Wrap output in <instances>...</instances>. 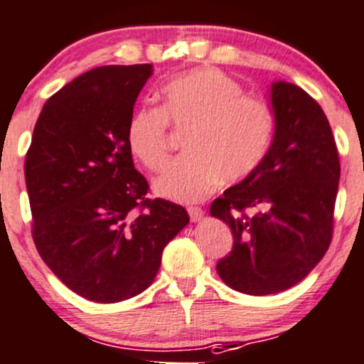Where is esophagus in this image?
Returning <instances> with one entry per match:
<instances>
[{"mask_svg":"<svg viewBox=\"0 0 364 364\" xmlns=\"http://www.w3.org/2000/svg\"><path fill=\"white\" fill-rule=\"evenodd\" d=\"M187 212H189V217H191V222H199L203 218V212L201 208H198V206H191V208H187Z\"/></svg>","mask_w":364,"mask_h":364,"instance_id":"obj_1","label":"esophagus"}]
</instances>
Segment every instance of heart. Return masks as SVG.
I'll return each instance as SVG.
<instances>
[{
  "label": "heart",
  "mask_w": 364,
  "mask_h": 364,
  "mask_svg": "<svg viewBox=\"0 0 364 364\" xmlns=\"http://www.w3.org/2000/svg\"><path fill=\"white\" fill-rule=\"evenodd\" d=\"M163 109L139 107L127 127L132 154L147 170L168 159V119L191 127L183 142L187 156L175 159L154 181L158 196L196 203L212 194L220 178L237 182L252 173L271 144L274 116L259 97L218 69H194L161 88Z\"/></svg>",
  "instance_id": "obj_1"
}]
</instances>
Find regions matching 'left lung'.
<instances>
[{"label": "left lung", "instance_id": "8db88e82", "mask_svg": "<svg viewBox=\"0 0 364 364\" xmlns=\"http://www.w3.org/2000/svg\"><path fill=\"white\" fill-rule=\"evenodd\" d=\"M274 135L259 166L210 206L230 228L217 272L232 290L271 295L295 287L331 241L340 163L330 123L302 88L272 81Z\"/></svg>", "mask_w": 364, "mask_h": 364}]
</instances>
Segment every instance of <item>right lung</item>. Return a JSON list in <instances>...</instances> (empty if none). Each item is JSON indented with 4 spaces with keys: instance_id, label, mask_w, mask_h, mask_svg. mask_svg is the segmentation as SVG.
Here are the masks:
<instances>
[{
    "instance_id": "right-lung-1",
    "label": "right lung",
    "mask_w": 364,
    "mask_h": 364,
    "mask_svg": "<svg viewBox=\"0 0 364 364\" xmlns=\"http://www.w3.org/2000/svg\"><path fill=\"white\" fill-rule=\"evenodd\" d=\"M151 64L102 65L43 105L26 156L33 240L69 290L100 304L151 287L186 208L147 199L127 127Z\"/></svg>"
}]
</instances>
